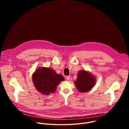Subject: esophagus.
<instances>
[{
    "label": "esophagus",
    "instance_id": "esophagus-1",
    "mask_svg": "<svg viewBox=\"0 0 129 129\" xmlns=\"http://www.w3.org/2000/svg\"><path fill=\"white\" fill-rule=\"evenodd\" d=\"M70 76H68L66 77V79L67 81H69V80H70Z\"/></svg>",
    "mask_w": 129,
    "mask_h": 129
}]
</instances>
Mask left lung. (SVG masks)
I'll return each mask as SVG.
<instances>
[{"instance_id":"8db88e82","label":"left lung","mask_w":129,"mask_h":129,"mask_svg":"<svg viewBox=\"0 0 129 129\" xmlns=\"http://www.w3.org/2000/svg\"><path fill=\"white\" fill-rule=\"evenodd\" d=\"M95 82V78L91 73L82 70L79 72L78 78L74 83L79 92H87L94 86Z\"/></svg>"}]
</instances>
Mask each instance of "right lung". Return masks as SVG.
Listing matches in <instances>:
<instances>
[{"label": "right lung", "instance_id": "right-lung-1", "mask_svg": "<svg viewBox=\"0 0 129 129\" xmlns=\"http://www.w3.org/2000/svg\"><path fill=\"white\" fill-rule=\"evenodd\" d=\"M35 87L43 94L49 95L56 91L57 87L64 78L53 69L42 67L37 69L32 76Z\"/></svg>", "mask_w": 129, "mask_h": 129}]
</instances>
